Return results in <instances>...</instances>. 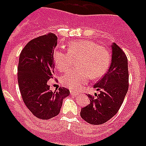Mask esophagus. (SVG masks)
Returning a JSON list of instances; mask_svg holds the SVG:
<instances>
[{
  "label": "esophagus",
  "instance_id": "esophagus-1",
  "mask_svg": "<svg viewBox=\"0 0 146 146\" xmlns=\"http://www.w3.org/2000/svg\"><path fill=\"white\" fill-rule=\"evenodd\" d=\"M70 95H79V92H73V91H71L70 92Z\"/></svg>",
  "mask_w": 146,
  "mask_h": 146
}]
</instances>
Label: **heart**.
<instances>
[{"label":"heart","instance_id":"obj_1","mask_svg":"<svg viewBox=\"0 0 146 146\" xmlns=\"http://www.w3.org/2000/svg\"><path fill=\"white\" fill-rule=\"evenodd\" d=\"M76 66L62 78V85L70 90H78L92 76L97 79L104 75L110 63V54L106 48L88 40L70 42L68 53L56 50L53 54L54 65L59 72H66L76 59Z\"/></svg>","mask_w":146,"mask_h":146}]
</instances>
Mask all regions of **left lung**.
Here are the masks:
<instances>
[{
	"label": "left lung",
	"instance_id": "8db88e82",
	"mask_svg": "<svg viewBox=\"0 0 146 146\" xmlns=\"http://www.w3.org/2000/svg\"><path fill=\"white\" fill-rule=\"evenodd\" d=\"M112 47V62L109 70L94 88L97 97L88 95L90 104L81 109L80 116L91 124H102L116 115L128 90V66L125 53L116 43Z\"/></svg>",
	"mask_w": 146,
	"mask_h": 146
}]
</instances>
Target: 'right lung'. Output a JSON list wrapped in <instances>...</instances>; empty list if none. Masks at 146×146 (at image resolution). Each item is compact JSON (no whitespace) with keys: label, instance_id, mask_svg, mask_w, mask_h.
Returning a JSON list of instances; mask_svg holds the SVG:
<instances>
[{"label":"right lung","instance_id":"obj_1","mask_svg":"<svg viewBox=\"0 0 146 146\" xmlns=\"http://www.w3.org/2000/svg\"><path fill=\"white\" fill-rule=\"evenodd\" d=\"M58 37L48 33L28 42L22 50L18 66V83L27 107L39 119L53 118L60 112L63 98L70 95L66 88L51 92L48 85L53 77L54 49Z\"/></svg>","mask_w":146,"mask_h":146}]
</instances>
